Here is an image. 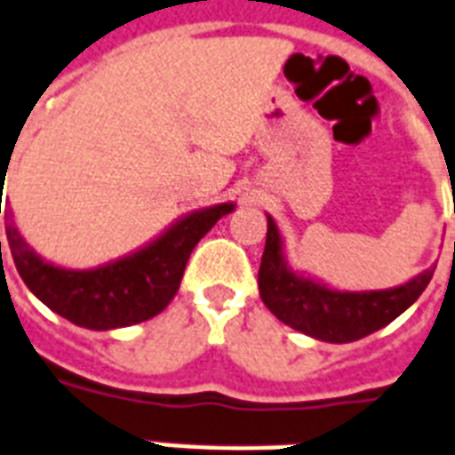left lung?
<instances>
[{"label":"left lung","mask_w":455,"mask_h":455,"mask_svg":"<svg viewBox=\"0 0 455 455\" xmlns=\"http://www.w3.org/2000/svg\"><path fill=\"white\" fill-rule=\"evenodd\" d=\"M267 217V241L258 272V287L265 306L279 321L323 342H355L386 328L425 291L434 267H427L405 284L373 291H339L323 279L291 270L277 221ZM455 253V241H453Z\"/></svg>","instance_id":"obj_1"}]
</instances>
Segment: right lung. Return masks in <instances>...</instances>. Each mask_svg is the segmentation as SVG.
<instances>
[{"label": "right lung", "instance_id": "add662e5", "mask_svg": "<svg viewBox=\"0 0 455 455\" xmlns=\"http://www.w3.org/2000/svg\"><path fill=\"white\" fill-rule=\"evenodd\" d=\"M234 210V202H221L188 212L142 248L89 270H69L40 258L21 236L12 207H6V241L26 287L50 311L89 331H116L149 321L171 304L197 241Z\"/></svg>", "mask_w": 455, "mask_h": 455}]
</instances>
